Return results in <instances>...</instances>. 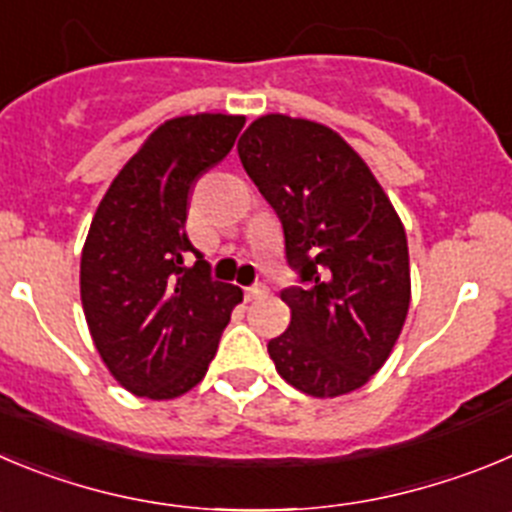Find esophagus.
<instances>
[{"label": "esophagus", "instance_id": "esophagus-1", "mask_svg": "<svg viewBox=\"0 0 512 512\" xmlns=\"http://www.w3.org/2000/svg\"><path fill=\"white\" fill-rule=\"evenodd\" d=\"M266 287H261V284H256V287H248L246 289V299L248 302H253V299H264L266 297Z\"/></svg>", "mask_w": 512, "mask_h": 512}]
</instances>
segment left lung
<instances>
[{
    "instance_id": "obj_1",
    "label": "left lung",
    "mask_w": 512,
    "mask_h": 512,
    "mask_svg": "<svg viewBox=\"0 0 512 512\" xmlns=\"http://www.w3.org/2000/svg\"><path fill=\"white\" fill-rule=\"evenodd\" d=\"M238 157L279 215L287 261L304 281L281 292L292 322L269 342L276 373L314 398L365 386L409 314V243L396 208L363 157L317 121L259 116Z\"/></svg>"
}]
</instances>
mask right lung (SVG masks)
I'll list each match as a JSON object with an SVG mask.
<instances>
[{
	"instance_id": "1",
	"label": "right lung",
	"mask_w": 512,
	"mask_h": 512,
	"mask_svg": "<svg viewBox=\"0 0 512 512\" xmlns=\"http://www.w3.org/2000/svg\"><path fill=\"white\" fill-rule=\"evenodd\" d=\"M246 116L195 114L164 121L121 167L88 228L81 302L93 345L134 396L167 401L198 386L243 299L210 279L185 233L187 195L231 152ZM192 250L195 267L181 256Z\"/></svg>"
}]
</instances>
